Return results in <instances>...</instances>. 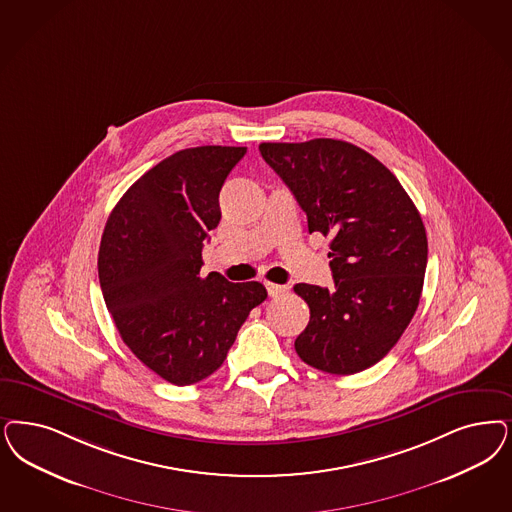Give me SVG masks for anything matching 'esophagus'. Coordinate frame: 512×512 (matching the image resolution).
Here are the masks:
<instances>
[{
  "instance_id": "esophagus-1",
  "label": "esophagus",
  "mask_w": 512,
  "mask_h": 512,
  "mask_svg": "<svg viewBox=\"0 0 512 512\" xmlns=\"http://www.w3.org/2000/svg\"><path fill=\"white\" fill-rule=\"evenodd\" d=\"M265 285L270 297H278L287 291V285H280V283L266 282Z\"/></svg>"
}]
</instances>
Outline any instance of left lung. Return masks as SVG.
I'll use <instances>...</instances> for the list:
<instances>
[{
	"label": "left lung",
	"mask_w": 512,
	"mask_h": 512,
	"mask_svg": "<svg viewBox=\"0 0 512 512\" xmlns=\"http://www.w3.org/2000/svg\"><path fill=\"white\" fill-rule=\"evenodd\" d=\"M308 217V230L333 234L335 287L297 283L310 321L297 336L300 359L329 374L365 371L405 333L422 295L427 236L399 179L348 141L261 143Z\"/></svg>",
	"instance_id": "8db88e82"
}]
</instances>
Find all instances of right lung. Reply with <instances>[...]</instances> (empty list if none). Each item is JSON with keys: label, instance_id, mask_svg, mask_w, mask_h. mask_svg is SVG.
<instances>
[{"label": "right lung", "instance_id": "add662e5", "mask_svg": "<svg viewBox=\"0 0 512 512\" xmlns=\"http://www.w3.org/2000/svg\"><path fill=\"white\" fill-rule=\"evenodd\" d=\"M246 151L202 145L170 155L123 194L102 234L98 276L115 327L145 367L176 386L217 371L266 299L263 283L200 276L221 187Z\"/></svg>", "mask_w": 512, "mask_h": 512}]
</instances>
